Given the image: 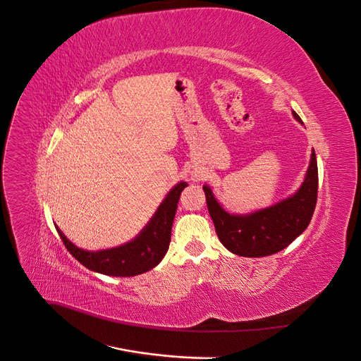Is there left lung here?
Here are the masks:
<instances>
[{
	"label": "left lung",
	"mask_w": 361,
	"mask_h": 361,
	"mask_svg": "<svg viewBox=\"0 0 361 361\" xmlns=\"http://www.w3.org/2000/svg\"><path fill=\"white\" fill-rule=\"evenodd\" d=\"M301 122V117L292 111ZM207 211L221 244L244 257H264L286 248L307 228L318 200V162L314 150L300 190L290 197L248 215L226 212L214 197L211 188L203 187Z\"/></svg>",
	"instance_id": "8db88e82"
}]
</instances>
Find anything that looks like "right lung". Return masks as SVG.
<instances>
[{
    "mask_svg": "<svg viewBox=\"0 0 361 361\" xmlns=\"http://www.w3.org/2000/svg\"><path fill=\"white\" fill-rule=\"evenodd\" d=\"M185 187H188L187 182H179L167 194V197L159 204L158 211L140 235L130 243L116 248L87 251L72 244L59 227L56 228L64 247L85 268L114 277H133L143 274V272L155 268L167 253L171 239L173 220L176 215L180 192Z\"/></svg>",
    "mask_w": 361,
    "mask_h": 361,
    "instance_id": "1",
    "label": "right lung"
}]
</instances>
